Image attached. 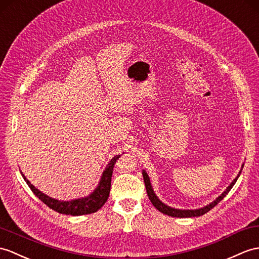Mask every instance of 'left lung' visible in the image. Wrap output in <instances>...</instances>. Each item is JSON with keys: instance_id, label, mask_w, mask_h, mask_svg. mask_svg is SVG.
I'll return each instance as SVG.
<instances>
[{"instance_id": "1", "label": "left lung", "mask_w": 259, "mask_h": 259, "mask_svg": "<svg viewBox=\"0 0 259 259\" xmlns=\"http://www.w3.org/2000/svg\"><path fill=\"white\" fill-rule=\"evenodd\" d=\"M243 167H244V164H242V167H240V171L238 172L237 177L233 180L232 183L227 186L226 190L223 192V193H222L220 196L216 197L213 202L207 204V205L200 207V208H195V209H181V208H174V207L166 205V204L162 202L160 198L157 196V194L154 193L151 182H150V178L148 176V173L144 170H142V176H143V181H144V185H146L149 200L151 201V203L153 204V206L157 208L158 211H160L161 213H163V214L169 215V216H172V218H195V216L197 218V216L204 215L205 213H207L208 211H211V209L216 205V204L220 203L222 200H223L228 192L231 191V189L233 188L234 184L236 183L238 177L240 176V172H242V170H243Z\"/></svg>"}]
</instances>
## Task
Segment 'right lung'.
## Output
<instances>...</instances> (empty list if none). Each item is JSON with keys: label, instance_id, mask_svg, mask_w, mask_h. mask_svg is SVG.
I'll use <instances>...</instances> for the list:
<instances>
[{"label": "right lung", "instance_id": "obj_1", "mask_svg": "<svg viewBox=\"0 0 259 259\" xmlns=\"http://www.w3.org/2000/svg\"><path fill=\"white\" fill-rule=\"evenodd\" d=\"M120 158V154L115 155L106 165L104 172L101 174V178L98 182L97 188H96L92 193L88 194L85 197L75 198V200L70 201H59L56 198H53L44 194L43 192L36 189L35 186L28 181V180L24 176L23 172H21L23 179L32 190L33 193L37 196L39 200L45 203L46 205L61 214L66 215H73V216H79V215H86L97 212L98 209L107 202L108 197L110 193V186H111V177H112V170L113 165H115L116 161Z\"/></svg>", "mask_w": 259, "mask_h": 259}]
</instances>
